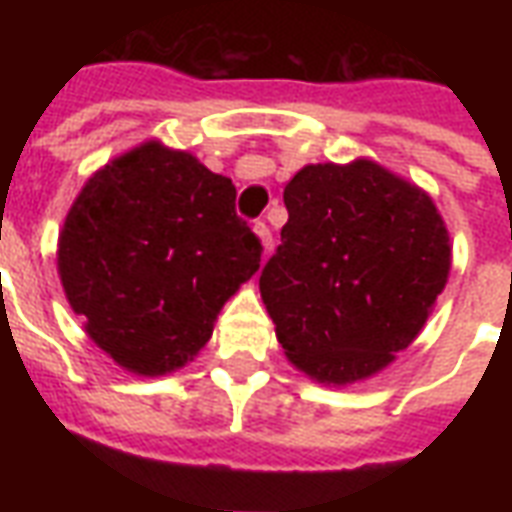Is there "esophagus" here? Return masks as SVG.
Returning <instances> with one entry per match:
<instances>
[{"instance_id":"obj_1","label":"esophagus","mask_w":512,"mask_h":512,"mask_svg":"<svg viewBox=\"0 0 512 512\" xmlns=\"http://www.w3.org/2000/svg\"><path fill=\"white\" fill-rule=\"evenodd\" d=\"M255 235L260 238V244H263V252H271L274 238H271V230H268L266 222H255Z\"/></svg>"}]
</instances>
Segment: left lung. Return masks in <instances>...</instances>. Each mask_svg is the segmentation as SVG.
Instances as JSON below:
<instances>
[{
    "label": "left lung",
    "instance_id": "1",
    "mask_svg": "<svg viewBox=\"0 0 512 512\" xmlns=\"http://www.w3.org/2000/svg\"><path fill=\"white\" fill-rule=\"evenodd\" d=\"M285 208L260 274L277 340L318 384L370 378L414 343L447 285L444 219L419 186L367 158L299 169Z\"/></svg>",
    "mask_w": 512,
    "mask_h": 512
}]
</instances>
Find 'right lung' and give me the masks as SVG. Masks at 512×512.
I'll return each instance as SVG.
<instances>
[{"label":"right lung","instance_id":"1","mask_svg":"<svg viewBox=\"0 0 512 512\" xmlns=\"http://www.w3.org/2000/svg\"><path fill=\"white\" fill-rule=\"evenodd\" d=\"M260 252L235 213L233 180L191 153L145 142L84 183L57 268L90 340L136 376H164L211 340Z\"/></svg>","mask_w":512,"mask_h":512}]
</instances>
